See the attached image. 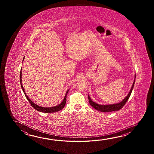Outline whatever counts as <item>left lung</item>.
<instances>
[{
    "label": "left lung",
    "mask_w": 154,
    "mask_h": 154,
    "mask_svg": "<svg viewBox=\"0 0 154 154\" xmlns=\"http://www.w3.org/2000/svg\"><path fill=\"white\" fill-rule=\"evenodd\" d=\"M135 77H136V76L135 75V79H134V82H133V85L131 88L130 92H129L128 95L125 97V99L121 102L118 103H116V104H113V105H99V104H97L94 102L92 101L91 99L90 98V97L88 95V101H89L90 104L93 108H95L98 111L102 112H109L115 111H118V110L121 109L125 106V104L126 103V102H127L128 99L130 97V96H131V93L132 90H133V88H134Z\"/></svg>",
    "instance_id": "1"
}]
</instances>
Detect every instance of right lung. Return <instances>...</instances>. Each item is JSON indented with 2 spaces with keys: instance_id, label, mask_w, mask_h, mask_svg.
I'll use <instances>...</instances> for the list:
<instances>
[{
  "instance_id": "obj_1",
  "label": "right lung",
  "mask_w": 154,
  "mask_h": 154,
  "mask_svg": "<svg viewBox=\"0 0 154 154\" xmlns=\"http://www.w3.org/2000/svg\"><path fill=\"white\" fill-rule=\"evenodd\" d=\"M24 58H25V57H24ZM24 58H23V59H24ZM21 78H22V68L21 69L20 75V84H21V88L23 89V93L25 94V96H26L27 99L28 100V101L29 102L30 105H31L33 107L35 108V109H36L37 111L39 112H43V113H54V112H56L60 111L61 109H62L64 107V106H65V105H66V95H67V94H68V92L69 91V90H67V91L66 92V95H65V96H64V98L63 99V101L60 104H59V105H58V106H54V107H43L39 106L38 105H37L36 104H35V103H34L29 99V97L27 96V95H26V93H25V90H24V88H23V84H22V79Z\"/></svg>"
}]
</instances>
